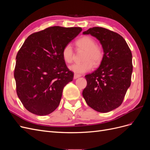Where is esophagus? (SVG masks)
<instances>
[{
    "mask_svg": "<svg viewBox=\"0 0 150 150\" xmlns=\"http://www.w3.org/2000/svg\"><path fill=\"white\" fill-rule=\"evenodd\" d=\"M79 77H81V75H79V74H74V79L79 78Z\"/></svg>",
    "mask_w": 150,
    "mask_h": 150,
    "instance_id": "1",
    "label": "esophagus"
}]
</instances>
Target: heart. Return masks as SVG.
<instances>
[{
  "instance_id": "heart-1",
  "label": "heart",
  "mask_w": 150,
  "mask_h": 150,
  "mask_svg": "<svg viewBox=\"0 0 150 150\" xmlns=\"http://www.w3.org/2000/svg\"><path fill=\"white\" fill-rule=\"evenodd\" d=\"M76 46L79 49L85 51L82 63H76L69 66V69L75 74H83L91 70L93 64L98 65L101 62L103 57L102 47L96 44L95 40L89 36H83L76 41ZM62 56L67 63L73 61L74 51L71 45L68 44L62 50Z\"/></svg>"
}]
</instances>
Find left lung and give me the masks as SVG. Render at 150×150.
Masks as SVG:
<instances>
[{"instance_id":"8db88e82","label":"left lung","mask_w":150,"mask_h":150,"mask_svg":"<svg viewBox=\"0 0 150 150\" xmlns=\"http://www.w3.org/2000/svg\"><path fill=\"white\" fill-rule=\"evenodd\" d=\"M98 39L103 49L99 68L85 76L87 86L83 91L86 103L95 111L107 112L118 108L131 85L132 54L121 35L94 27L83 33Z\"/></svg>"}]
</instances>
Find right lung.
<instances>
[{
	"label": "right lung",
	"mask_w": 150,
	"mask_h": 150,
	"mask_svg": "<svg viewBox=\"0 0 150 150\" xmlns=\"http://www.w3.org/2000/svg\"><path fill=\"white\" fill-rule=\"evenodd\" d=\"M82 30L81 28L50 27L30 35L16 56V91L29 112L45 116L60 103L63 88L73 79L62 50Z\"/></svg>",
	"instance_id": "add662e5"
}]
</instances>
